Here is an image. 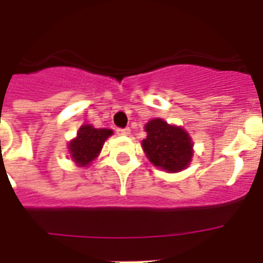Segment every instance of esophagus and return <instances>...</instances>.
I'll return each mask as SVG.
<instances>
[{
  "instance_id": "esophagus-1",
  "label": "esophagus",
  "mask_w": 263,
  "mask_h": 263,
  "mask_svg": "<svg viewBox=\"0 0 263 263\" xmlns=\"http://www.w3.org/2000/svg\"><path fill=\"white\" fill-rule=\"evenodd\" d=\"M117 134H119V135H124V136H128L129 135V134H131V129H129V128H119V129H117Z\"/></svg>"
}]
</instances>
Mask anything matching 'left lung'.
I'll list each match as a JSON object with an SVG mask.
<instances>
[{"instance_id":"left-lung-1","label":"left lung","mask_w":263,"mask_h":263,"mask_svg":"<svg viewBox=\"0 0 263 263\" xmlns=\"http://www.w3.org/2000/svg\"><path fill=\"white\" fill-rule=\"evenodd\" d=\"M144 131L147 136L142 140V148L154 166L168 173L188 168L194 157V143L183 127L153 119L144 125Z\"/></svg>"}]
</instances>
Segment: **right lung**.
<instances>
[{"mask_svg":"<svg viewBox=\"0 0 263 263\" xmlns=\"http://www.w3.org/2000/svg\"><path fill=\"white\" fill-rule=\"evenodd\" d=\"M113 135L111 129L94 128L91 124H84L79 128L76 136L68 143V152L71 160L79 168H86L99 156L103 143Z\"/></svg>","mask_w":263,"mask_h":263,"instance_id":"1","label":"right lung"}]
</instances>
